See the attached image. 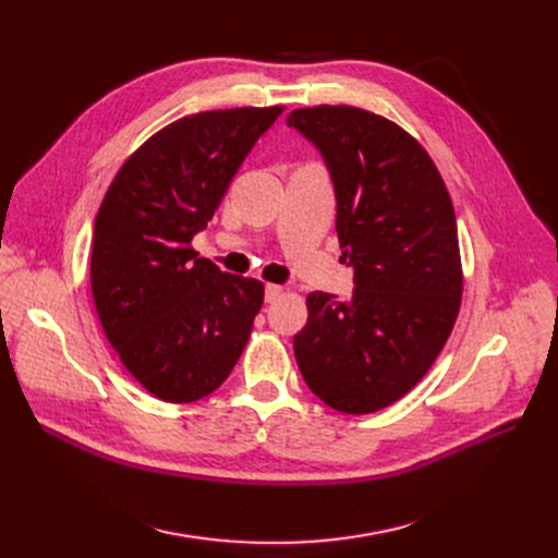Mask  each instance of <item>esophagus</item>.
I'll use <instances>...</instances> for the list:
<instances>
[{
  "label": "esophagus",
  "mask_w": 558,
  "mask_h": 558,
  "mask_svg": "<svg viewBox=\"0 0 558 558\" xmlns=\"http://www.w3.org/2000/svg\"><path fill=\"white\" fill-rule=\"evenodd\" d=\"M282 296V287L280 284H267L264 287V301L276 303Z\"/></svg>",
  "instance_id": "1"
}]
</instances>
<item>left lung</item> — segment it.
Instances as JSON below:
<instances>
[{"label":"left lung","mask_w":558,"mask_h":558,"mask_svg":"<svg viewBox=\"0 0 558 558\" xmlns=\"http://www.w3.org/2000/svg\"><path fill=\"white\" fill-rule=\"evenodd\" d=\"M287 124L328 165L339 246L355 269L348 301L307 296L294 355L314 396L371 414L412 391L452 332L463 291L452 201L423 146L383 114L314 106Z\"/></svg>","instance_id":"8db88e82"}]
</instances>
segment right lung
I'll return each instance as SVG.
<instances>
[{
  "label": "right lung",
  "instance_id": "right-lung-1",
  "mask_svg": "<svg viewBox=\"0 0 558 558\" xmlns=\"http://www.w3.org/2000/svg\"><path fill=\"white\" fill-rule=\"evenodd\" d=\"M282 110L175 120L122 165L101 201L90 262L95 307L122 364L165 402L213 393L244 353L264 284L219 271L192 240Z\"/></svg>",
  "mask_w": 558,
  "mask_h": 558
}]
</instances>
